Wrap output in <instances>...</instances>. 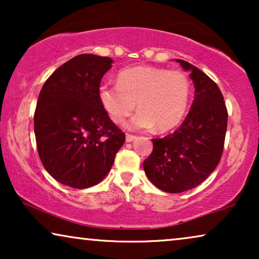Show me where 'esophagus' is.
I'll list each match as a JSON object with an SVG mask.
<instances>
[{
  "instance_id": "esophagus-1",
  "label": "esophagus",
  "mask_w": 259,
  "mask_h": 259,
  "mask_svg": "<svg viewBox=\"0 0 259 259\" xmlns=\"http://www.w3.org/2000/svg\"><path fill=\"white\" fill-rule=\"evenodd\" d=\"M136 139H137L136 136H132V134H126V141H127V143H131V141H133Z\"/></svg>"
}]
</instances>
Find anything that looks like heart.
Instances as JSON below:
<instances>
[{
	"mask_svg": "<svg viewBox=\"0 0 259 259\" xmlns=\"http://www.w3.org/2000/svg\"><path fill=\"white\" fill-rule=\"evenodd\" d=\"M191 82L179 70L136 66L120 70L118 84L102 83L99 101L109 118L122 122L136 108L139 112L126 123L128 130L155 128L166 132L178 126L189 107Z\"/></svg>",
	"mask_w": 259,
	"mask_h": 259,
	"instance_id": "obj_1",
	"label": "heart"
}]
</instances>
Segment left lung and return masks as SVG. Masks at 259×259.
<instances>
[{
    "label": "left lung",
    "mask_w": 259,
    "mask_h": 259,
    "mask_svg": "<svg viewBox=\"0 0 259 259\" xmlns=\"http://www.w3.org/2000/svg\"><path fill=\"white\" fill-rule=\"evenodd\" d=\"M194 84L190 112L176 132L152 139L153 151L144 161L147 178L158 189L180 193L204 182L222 158L228 127V111L222 92L206 74L184 60Z\"/></svg>",
    "instance_id": "left-lung-1"
}]
</instances>
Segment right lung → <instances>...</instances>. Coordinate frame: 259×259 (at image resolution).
Instances as JSON below:
<instances>
[{"mask_svg": "<svg viewBox=\"0 0 259 259\" xmlns=\"http://www.w3.org/2000/svg\"><path fill=\"white\" fill-rule=\"evenodd\" d=\"M113 60L81 54L59 67L38 94L34 132L45 168L74 189L97 185L111 169L125 134L98 98Z\"/></svg>", "mask_w": 259, "mask_h": 259, "instance_id": "add662e5", "label": "right lung"}]
</instances>
